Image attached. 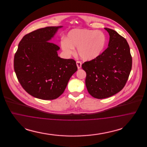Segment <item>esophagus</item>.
Wrapping results in <instances>:
<instances>
[{
	"label": "esophagus",
	"instance_id": "34e87169",
	"mask_svg": "<svg viewBox=\"0 0 147 147\" xmlns=\"http://www.w3.org/2000/svg\"><path fill=\"white\" fill-rule=\"evenodd\" d=\"M76 64H77V67H78V69H80V68H81V67H82V63H81V62H80V61H77Z\"/></svg>",
	"mask_w": 147,
	"mask_h": 147
}]
</instances>
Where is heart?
<instances>
[{"label": "heart", "mask_w": 147, "mask_h": 147, "mask_svg": "<svg viewBox=\"0 0 147 147\" xmlns=\"http://www.w3.org/2000/svg\"><path fill=\"white\" fill-rule=\"evenodd\" d=\"M106 37L104 32L89 29L75 28L70 30L65 40L61 42L64 52L71 55L74 47L78 53L85 61H91L100 56L105 49Z\"/></svg>", "instance_id": "b5f03b06"}]
</instances>
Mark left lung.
I'll return each instance as SVG.
<instances>
[{
    "instance_id": "8db88e82",
    "label": "left lung",
    "mask_w": 147,
    "mask_h": 147,
    "mask_svg": "<svg viewBox=\"0 0 147 147\" xmlns=\"http://www.w3.org/2000/svg\"><path fill=\"white\" fill-rule=\"evenodd\" d=\"M105 29L110 36L108 47L98 58L82 65L86 73L88 92L99 99L112 96L123 88L132 64L126 39L113 30Z\"/></svg>"
}]
</instances>
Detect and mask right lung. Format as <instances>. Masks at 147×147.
Returning <instances> with one entry per match:
<instances>
[{
  "mask_svg": "<svg viewBox=\"0 0 147 147\" xmlns=\"http://www.w3.org/2000/svg\"><path fill=\"white\" fill-rule=\"evenodd\" d=\"M63 26L40 28L25 35L14 56V70L22 87L30 95L53 100L63 93L77 70L76 62L58 55L60 48L49 42Z\"/></svg>",
  "mask_w": 147,
  "mask_h": 147,
  "instance_id": "obj_1",
  "label": "right lung"
}]
</instances>
